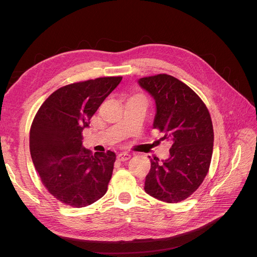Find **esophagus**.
I'll list each match as a JSON object with an SVG mask.
<instances>
[{"label": "esophagus", "instance_id": "34e87169", "mask_svg": "<svg viewBox=\"0 0 257 257\" xmlns=\"http://www.w3.org/2000/svg\"><path fill=\"white\" fill-rule=\"evenodd\" d=\"M131 159V154L127 152H120L118 155H116V160L120 161V162H124V161H127Z\"/></svg>", "mask_w": 257, "mask_h": 257}]
</instances>
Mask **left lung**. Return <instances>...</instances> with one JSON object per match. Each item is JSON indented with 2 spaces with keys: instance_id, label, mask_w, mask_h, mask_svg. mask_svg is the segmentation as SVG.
Segmentation results:
<instances>
[{
  "instance_id": "obj_1",
  "label": "left lung",
  "mask_w": 257,
  "mask_h": 257,
  "mask_svg": "<svg viewBox=\"0 0 257 257\" xmlns=\"http://www.w3.org/2000/svg\"><path fill=\"white\" fill-rule=\"evenodd\" d=\"M139 85L157 104L153 128L172 144L169 158L151 159L145 191L165 203L184 200L208 174L213 150V126L208 108L189 85L167 74L144 77Z\"/></svg>"
}]
</instances>
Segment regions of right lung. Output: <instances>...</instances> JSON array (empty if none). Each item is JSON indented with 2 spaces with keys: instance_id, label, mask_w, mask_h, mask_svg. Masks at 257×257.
Segmentation results:
<instances>
[{
  "instance_id": "right-lung-1",
  "label": "right lung",
  "mask_w": 257,
  "mask_h": 257,
  "mask_svg": "<svg viewBox=\"0 0 257 257\" xmlns=\"http://www.w3.org/2000/svg\"><path fill=\"white\" fill-rule=\"evenodd\" d=\"M121 80V76L100 77L64 85L34 116L31 158L45 188L61 203L82 208L107 192L115 154L108 150L93 155L82 146V131Z\"/></svg>"
}]
</instances>
